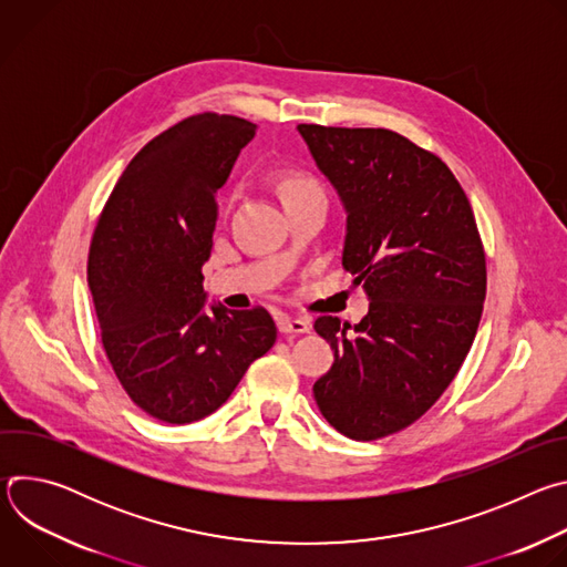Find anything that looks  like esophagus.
<instances>
[{
  "label": "esophagus",
  "instance_id": "1",
  "mask_svg": "<svg viewBox=\"0 0 567 567\" xmlns=\"http://www.w3.org/2000/svg\"><path fill=\"white\" fill-rule=\"evenodd\" d=\"M278 330L280 334L285 337H300V334H307L311 330V320L309 318H289V316H282L278 320Z\"/></svg>",
  "mask_w": 567,
  "mask_h": 567
}]
</instances>
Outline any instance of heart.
Instances as JSON below:
<instances>
[{"mask_svg":"<svg viewBox=\"0 0 567 567\" xmlns=\"http://www.w3.org/2000/svg\"><path fill=\"white\" fill-rule=\"evenodd\" d=\"M313 186H316V184H313L311 179L300 177V175H293V177L282 179V184H280V193H282V197H287V195L300 193V190H305V188H313Z\"/></svg>","mask_w":567,"mask_h":567,"instance_id":"obj_1","label":"heart"}]
</instances>
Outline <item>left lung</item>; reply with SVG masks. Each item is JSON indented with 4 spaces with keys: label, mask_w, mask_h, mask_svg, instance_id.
I'll list each match as a JSON object with an SVG mask.
<instances>
[{
    "label": "left lung",
    "mask_w": 567,
    "mask_h": 567,
    "mask_svg": "<svg viewBox=\"0 0 567 567\" xmlns=\"http://www.w3.org/2000/svg\"><path fill=\"white\" fill-rule=\"evenodd\" d=\"M346 210L343 267L370 307L357 326L320 316L334 365L313 383L320 413L370 442L420 420L477 332L487 267L471 204L435 154L383 127L298 125Z\"/></svg>",
    "instance_id": "left-lung-1"
}]
</instances>
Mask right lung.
Instances as JSON below:
<instances>
[{"mask_svg": "<svg viewBox=\"0 0 567 567\" xmlns=\"http://www.w3.org/2000/svg\"><path fill=\"white\" fill-rule=\"evenodd\" d=\"M258 125L197 114L152 138L116 182L94 230L87 280L103 348L138 409L190 424L215 413L276 343L262 309L208 305L217 190Z\"/></svg>", "mask_w": 567, "mask_h": 567, "instance_id": "right-lung-1", "label": "right lung"}]
</instances>
